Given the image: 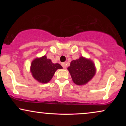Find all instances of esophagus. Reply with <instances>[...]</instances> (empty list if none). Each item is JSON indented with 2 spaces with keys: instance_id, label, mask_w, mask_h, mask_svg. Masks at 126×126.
Instances as JSON below:
<instances>
[{
  "instance_id": "34e87169",
  "label": "esophagus",
  "mask_w": 126,
  "mask_h": 126,
  "mask_svg": "<svg viewBox=\"0 0 126 126\" xmlns=\"http://www.w3.org/2000/svg\"><path fill=\"white\" fill-rule=\"evenodd\" d=\"M61 64H62V67L64 68V69H66V63H62Z\"/></svg>"
}]
</instances>
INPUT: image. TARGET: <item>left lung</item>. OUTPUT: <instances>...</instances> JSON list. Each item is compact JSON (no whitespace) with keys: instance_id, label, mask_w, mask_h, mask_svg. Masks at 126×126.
<instances>
[{"instance_id":"obj_1","label":"left lung","mask_w":126,"mask_h":126,"mask_svg":"<svg viewBox=\"0 0 126 126\" xmlns=\"http://www.w3.org/2000/svg\"><path fill=\"white\" fill-rule=\"evenodd\" d=\"M67 69L73 82L78 85L86 83L93 78L95 73L93 62L83 57L72 61Z\"/></svg>"}]
</instances>
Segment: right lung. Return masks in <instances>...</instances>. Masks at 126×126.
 Masks as SVG:
<instances>
[{"label": "right lung", "instance_id": "obj_1", "mask_svg": "<svg viewBox=\"0 0 126 126\" xmlns=\"http://www.w3.org/2000/svg\"><path fill=\"white\" fill-rule=\"evenodd\" d=\"M62 66L59 63H53L50 59L46 56L41 58H37L32 62L31 72L32 76L39 82L46 83L50 81L53 78L55 72Z\"/></svg>", "mask_w": 126, "mask_h": 126}]
</instances>
